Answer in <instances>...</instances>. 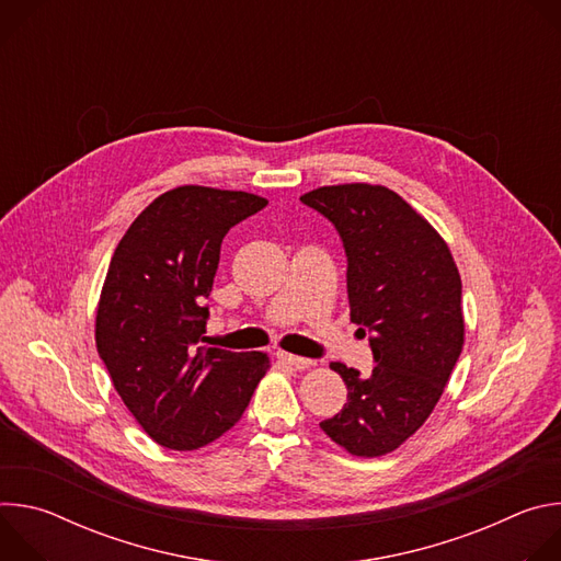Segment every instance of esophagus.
Masks as SVG:
<instances>
[{"mask_svg":"<svg viewBox=\"0 0 561 561\" xmlns=\"http://www.w3.org/2000/svg\"><path fill=\"white\" fill-rule=\"evenodd\" d=\"M279 359L297 370H304V368H310L314 364V359H308V357H299V355H290V353H279Z\"/></svg>","mask_w":561,"mask_h":561,"instance_id":"esophagus-1","label":"esophagus"}]
</instances>
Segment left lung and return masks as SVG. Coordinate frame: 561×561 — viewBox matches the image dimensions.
Returning <instances> with one entry per match:
<instances>
[{"mask_svg":"<svg viewBox=\"0 0 561 561\" xmlns=\"http://www.w3.org/2000/svg\"><path fill=\"white\" fill-rule=\"evenodd\" d=\"M299 199L340 232L351 319L375 359L370 375L331 362L348 399L319 426L348 453L379 457L428 420L459 359V271L437 230L383 186H324Z\"/></svg>","mask_w":561,"mask_h":561,"instance_id":"obj_1","label":"left lung"}]
</instances>
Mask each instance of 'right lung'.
I'll list each match as a JSON object with an SVG mask.
<instances>
[{"mask_svg": "<svg viewBox=\"0 0 561 561\" xmlns=\"http://www.w3.org/2000/svg\"><path fill=\"white\" fill-rule=\"evenodd\" d=\"M266 204L244 191L180 186L148 204L115 249L98 353L126 409L167 448L195 450L230 431L271 368L264 353L204 346L221 239Z\"/></svg>", "mask_w": 561, "mask_h": 561, "instance_id": "right-lung-1", "label": "right lung"}]
</instances>
